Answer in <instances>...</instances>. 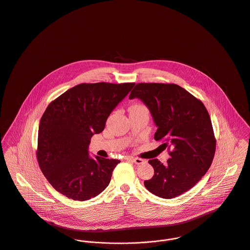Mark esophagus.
I'll return each mask as SVG.
<instances>
[{
    "mask_svg": "<svg viewBox=\"0 0 250 250\" xmlns=\"http://www.w3.org/2000/svg\"><path fill=\"white\" fill-rule=\"evenodd\" d=\"M127 159H130L133 163H135L136 165H140V164H143L145 163V160L144 159H141L138 157H127Z\"/></svg>",
    "mask_w": 250,
    "mask_h": 250,
    "instance_id": "obj_1",
    "label": "esophagus"
}]
</instances>
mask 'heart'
I'll use <instances>...</instances> for the list:
<instances>
[{
	"mask_svg": "<svg viewBox=\"0 0 250 250\" xmlns=\"http://www.w3.org/2000/svg\"><path fill=\"white\" fill-rule=\"evenodd\" d=\"M135 107H144V106H142V105H134Z\"/></svg>",
	"mask_w": 250,
	"mask_h": 250,
	"instance_id": "obj_1",
	"label": "heart"
}]
</instances>
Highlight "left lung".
Returning a JSON list of instances; mask_svg holds the SVG:
<instances>
[{
	"mask_svg": "<svg viewBox=\"0 0 250 250\" xmlns=\"http://www.w3.org/2000/svg\"><path fill=\"white\" fill-rule=\"evenodd\" d=\"M141 100L150 112L157 127L156 141L163 140L171 148L163 165L158 159L151 179L145 187L162 198H173L192 189L212 164L216 139L204 104L176 84L138 83L129 99Z\"/></svg>",
	"mask_w": 250,
	"mask_h": 250,
	"instance_id": "1",
	"label": "left lung"
}]
</instances>
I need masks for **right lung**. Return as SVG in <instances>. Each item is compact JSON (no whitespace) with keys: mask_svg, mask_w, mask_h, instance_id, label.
Instances as JSON below:
<instances>
[{"mask_svg":"<svg viewBox=\"0 0 250 250\" xmlns=\"http://www.w3.org/2000/svg\"><path fill=\"white\" fill-rule=\"evenodd\" d=\"M134 83H82L67 90L44 112L38 129L37 160L60 194L84 201L110 183L120 160L89 155L94 134L101 133L115 107Z\"/></svg>","mask_w":250,"mask_h":250,"instance_id":"add662e5","label":"right lung"}]
</instances>
